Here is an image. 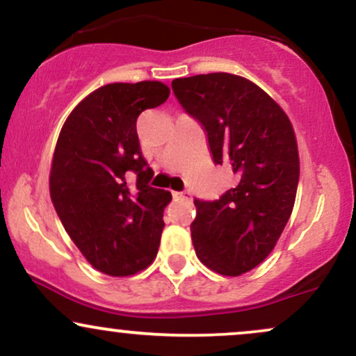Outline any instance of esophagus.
Instances as JSON below:
<instances>
[{"label": "esophagus", "mask_w": 356, "mask_h": 356, "mask_svg": "<svg viewBox=\"0 0 356 356\" xmlns=\"http://www.w3.org/2000/svg\"><path fill=\"white\" fill-rule=\"evenodd\" d=\"M175 199H184V201H191L192 194L189 191H182V192H174Z\"/></svg>", "instance_id": "esophagus-1"}]
</instances>
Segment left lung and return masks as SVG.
<instances>
[{
  "instance_id": "8db88e82",
  "label": "left lung",
  "mask_w": 356,
  "mask_h": 356,
  "mask_svg": "<svg viewBox=\"0 0 356 356\" xmlns=\"http://www.w3.org/2000/svg\"><path fill=\"white\" fill-rule=\"evenodd\" d=\"M172 90L206 130L214 164L236 174L219 199H194L195 254L219 275L239 276L266 259L291 216L300 181L295 130L283 108L243 76L175 79Z\"/></svg>"
}]
</instances>
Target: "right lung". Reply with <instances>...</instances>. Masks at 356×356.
Returning a JSON list of instances; mask_svg holds the SVG:
<instances>
[{
    "instance_id": "add662e5",
    "label": "right lung",
    "mask_w": 356,
    "mask_h": 356,
    "mask_svg": "<svg viewBox=\"0 0 356 356\" xmlns=\"http://www.w3.org/2000/svg\"><path fill=\"white\" fill-rule=\"evenodd\" d=\"M161 81L110 83L92 92L61 127L50 195L73 243L93 268L136 275L157 256L172 195L149 186L137 118L169 99Z\"/></svg>"
}]
</instances>
